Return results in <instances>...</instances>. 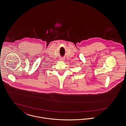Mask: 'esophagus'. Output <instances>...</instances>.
Returning a JSON list of instances; mask_svg holds the SVG:
<instances>
[{"mask_svg":"<svg viewBox=\"0 0 126 126\" xmlns=\"http://www.w3.org/2000/svg\"><path fill=\"white\" fill-rule=\"evenodd\" d=\"M64 60H65V59L64 58H61L60 59V61H64Z\"/></svg>","mask_w":126,"mask_h":126,"instance_id":"34e87169","label":"esophagus"}]
</instances>
